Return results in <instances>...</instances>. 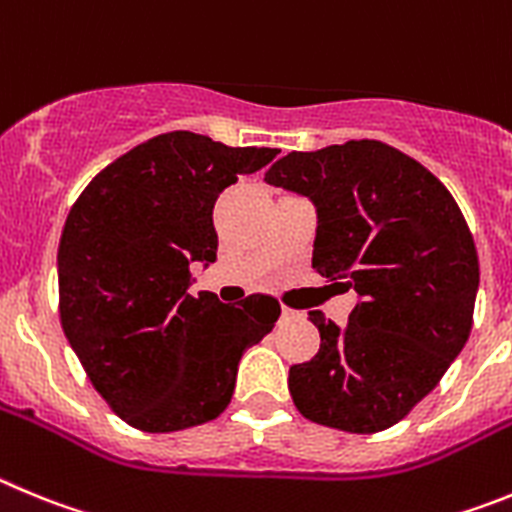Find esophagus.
<instances>
[{
	"instance_id": "34e87169",
	"label": "esophagus",
	"mask_w": 512,
	"mask_h": 512,
	"mask_svg": "<svg viewBox=\"0 0 512 512\" xmlns=\"http://www.w3.org/2000/svg\"><path fill=\"white\" fill-rule=\"evenodd\" d=\"M283 321H293V319H298V311H293V308H288V306H283Z\"/></svg>"
}]
</instances>
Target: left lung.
I'll list each match as a JSON object with an SVG mask.
<instances>
[{"label": "left lung", "instance_id": "left-lung-1", "mask_svg": "<svg viewBox=\"0 0 512 512\" xmlns=\"http://www.w3.org/2000/svg\"><path fill=\"white\" fill-rule=\"evenodd\" d=\"M265 181L316 209L311 265L357 293L344 326L311 311L319 354L288 372L298 411L349 434L411 413L472 331L480 260L444 183L395 147L349 140L288 153Z\"/></svg>", "mask_w": 512, "mask_h": 512}]
</instances>
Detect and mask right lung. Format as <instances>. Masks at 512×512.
I'll return each mask as SVG.
<instances>
[{
    "label": "right lung",
    "instance_id": "right-lung-1",
    "mask_svg": "<svg viewBox=\"0 0 512 512\" xmlns=\"http://www.w3.org/2000/svg\"><path fill=\"white\" fill-rule=\"evenodd\" d=\"M278 153L168 132L107 165L73 204L58 247L61 324L96 393L130 426L170 434L216 418L245 349L273 331L275 298L229 306L188 288L193 262L216 260L219 193Z\"/></svg>",
    "mask_w": 512,
    "mask_h": 512
}]
</instances>
